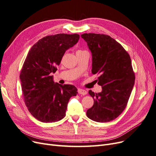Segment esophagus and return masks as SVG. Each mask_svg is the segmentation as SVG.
<instances>
[{"instance_id":"obj_1","label":"esophagus","mask_w":156,"mask_h":156,"mask_svg":"<svg viewBox=\"0 0 156 156\" xmlns=\"http://www.w3.org/2000/svg\"><path fill=\"white\" fill-rule=\"evenodd\" d=\"M78 92L80 94H82V95H85L87 94V91H85V90H83L82 89H78Z\"/></svg>"}]
</instances>
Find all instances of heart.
<instances>
[{
    "instance_id": "heart-1",
    "label": "heart",
    "mask_w": 156,
    "mask_h": 156,
    "mask_svg": "<svg viewBox=\"0 0 156 156\" xmlns=\"http://www.w3.org/2000/svg\"><path fill=\"white\" fill-rule=\"evenodd\" d=\"M79 51H80V50H79V51H78L77 52H79Z\"/></svg>"
}]
</instances>
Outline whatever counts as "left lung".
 Masks as SVG:
<instances>
[{"mask_svg":"<svg viewBox=\"0 0 156 156\" xmlns=\"http://www.w3.org/2000/svg\"><path fill=\"white\" fill-rule=\"evenodd\" d=\"M92 54L93 74H98V84L102 91L89 93L94 99L87 111L90 119L106 122L116 119L126 107L135 82V73L128 53L122 46L108 35L83 34Z\"/></svg>","mask_w":156,"mask_h":156,"instance_id":"8db88e82","label":"left lung"}]
</instances>
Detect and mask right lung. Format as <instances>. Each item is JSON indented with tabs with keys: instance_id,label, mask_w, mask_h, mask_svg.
Listing matches in <instances>:
<instances>
[{
	"instance_id": "1",
	"label": "right lung",
	"mask_w": 156,
	"mask_h": 156,
	"mask_svg": "<svg viewBox=\"0 0 156 156\" xmlns=\"http://www.w3.org/2000/svg\"><path fill=\"white\" fill-rule=\"evenodd\" d=\"M77 34L47 36L30 50L20 74L22 91L28 111L43 122H54L65 116L71 97L78 93L73 85L54 83L52 73L67 49L76 44Z\"/></svg>"
}]
</instances>
